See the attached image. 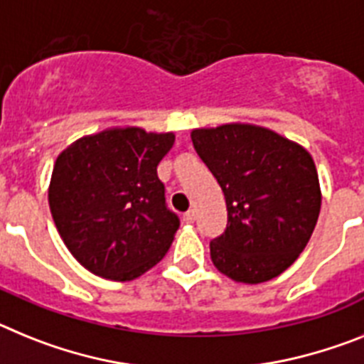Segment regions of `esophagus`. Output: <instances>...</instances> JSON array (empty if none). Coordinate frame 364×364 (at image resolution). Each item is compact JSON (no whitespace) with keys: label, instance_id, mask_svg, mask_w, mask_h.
<instances>
[{"label":"esophagus","instance_id":"1","mask_svg":"<svg viewBox=\"0 0 364 364\" xmlns=\"http://www.w3.org/2000/svg\"><path fill=\"white\" fill-rule=\"evenodd\" d=\"M194 220H196V213L192 210V208H191V210H186V213L183 214V221H185V223H192Z\"/></svg>","mask_w":364,"mask_h":364}]
</instances>
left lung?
<instances>
[{
  "mask_svg": "<svg viewBox=\"0 0 364 364\" xmlns=\"http://www.w3.org/2000/svg\"><path fill=\"white\" fill-rule=\"evenodd\" d=\"M191 137L225 196L227 227L210 242L213 264L243 284L284 273L304 251L321 213L311 156L251 124L194 129Z\"/></svg>",
  "mask_w": 364,
  "mask_h": 364,
  "instance_id": "8db88e82",
  "label": "left lung"
}]
</instances>
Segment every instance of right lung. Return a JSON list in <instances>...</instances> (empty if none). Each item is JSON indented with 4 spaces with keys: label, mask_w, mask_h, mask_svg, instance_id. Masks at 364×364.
<instances>
[{
    "label": "right lung",
    "mask_w": 364,
    "mask_h": 364,
    "mask_svg": "<svg viewBox=\"0 0 364 364\" xmlns=\"http://www.w3.org/2000/svg\"><path fill=\"white\" fill-rule=\"evenodd\" d=\"M173 134L106 129L58 156L49 207L60 236L87 271L117 282L146 273L168 252L179 227L157 178Z\"/></svg>",
    "instance_id": "right-lung-1"
}]
</instances>
